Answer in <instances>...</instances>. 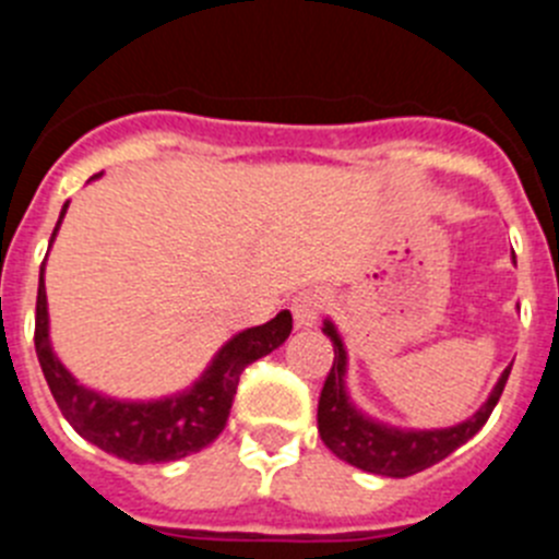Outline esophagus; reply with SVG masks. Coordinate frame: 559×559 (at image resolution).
Listing matches in <instances>:
<instances>
[{
  "label": "esophagus",
  "mask_w": 559,
  "mask_h": 559,
  "mask_svg": "<svg viewBox=\"0 0 559 559\" xmlns=\"http://www.w3.org/2000/svg\"><path fill=\"white\" fill-rule=\"evenodd\" d=\"M324 310V294L322 290H299V294L290 299V313H294V322L299 330H308L319 322V316Z\"/></svg>",
  "instance_id": "esophagus-1"
}]
</instances>
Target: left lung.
<instances>
[{
	"label": "left lung",
	"mask_w": 559,
	"mask_h": 559,
	"mask_svg": "<svg viewBox=\"0 0 559 559\" xmlns=\"http://www.w3.org/2000/svg\"><path fill=\"white\" fill-rule=\"evenodd\" d=\"M322 333L333 341V369L324 380L322 397H319V433L322 442L338 459L349 462L358 471L374 473V476L406 478L414 473L426 471L431 464L451 456L467 439L476 437L487 417L501 397L512 364L501 372L498 383L492 386L490 397L484 400L481 408L467 419L448 428H400L380 423L360 412L349 397L347 389V347L341 341L338 328L324 319Z\"/></svg>",
	"instance_id": "1"
}]
</instances>
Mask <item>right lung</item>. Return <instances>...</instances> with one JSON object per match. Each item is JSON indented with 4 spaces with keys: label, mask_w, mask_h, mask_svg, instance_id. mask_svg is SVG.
Masks as SVG:
<instances>
[{
    "label": "right lung",
    "mask_w": 559,
    "mask_h": 559,
    "mask_svg": "<svg viewBox=\"0 0 559 559\" xmlns=\"http://www.w3.org/2000/svg\"><path fill=\"white\" fill-rule=\"evenodd\" d=\"M95 179H100V173ZM67 206L69 204H63L49 246L61 229ZM290 328H294L290 313L280 310L271 322L231 335L210 360V367L201 372V378L185 392L167 394L159 400H117L83 386L81 380L61 364L52 349V341H49L44 265L38 274L36 355L49 392L56 397L63 417L69 419V426L75 428L86 442L133 464L176 462V459L199 453L201 448L215 442L229 419L231 400H235L243 369L251 360L283 347Z\"/></svg>",
    "instance_id": "obj_1"
}]
</instances>
